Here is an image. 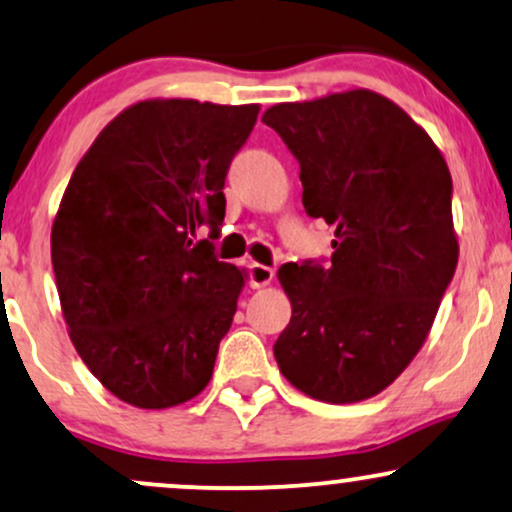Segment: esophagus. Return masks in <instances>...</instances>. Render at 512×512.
<instances>
[{"instance_id":"1","label":"esophagus","mask_w":512,"mask_h":512,"mask_svg":"<svg viewBox=\"0 0 512 512\" xmlns=\"http://www.w3.org/2000/svg\"><path fill=\"white\" fill-rule=\"evenodd\" d=\"M272 279H274L272 267H267V264H257V262L248 264V283L252 288L267 286V283H272Z\"/></svg>"}]
</instances>
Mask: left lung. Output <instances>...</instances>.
Segmentation results:
<instances>
[{"label":"left lung","instance_id":"1","mask_svg":"<svg viewBox=\"0 0 512 512\" xmlns=\"http://www.w3.org/2000/svg\"><path fill=\"white\" fill-rule=\"evenodd\" d=\"M262 121L298 159L305 212L336 226L326 267L279 269L293 305L281 374L324 403L377 396L422 348L458 264L446 159L372 90L274 104Z\"/></svg>","mask_w":512,"mask_h":512}]
</instances>
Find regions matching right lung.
<instances>
[{
    "mask_svg": "<svg viewBox=\"0 0 512 512\" xmlns=\"http://www.w3.org/2000/svg\"><path fill=\"white\" fill-rule=\"evenodd\" d=\"M260 107L145 100L80 159L52 226L71 341L123 403L162 410L209 384L243 272L219 262L224 181Z\"/></svg>",
    "mask_w": 512,
    "mask_h": 512,
    "instance_id": "right-lung-1",
    "label": "right lung"
}]
</instances>
